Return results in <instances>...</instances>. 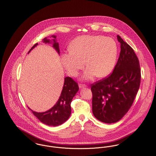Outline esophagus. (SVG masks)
Here are the masks:
<instances>
[{
    "label": "esophagus",
    "mask_w": 156,
    "mask_h": 156,
    "mask_svg": "<svg viewBox=\"0 0 156 156\" xmlns=\"http://www.w3.org/2000/svg\"><path fill=\"white\" fill-rule=\"evenodd\" d=\"M87 87V85H85V84H80L79 85V87L80 88H84V87Z\"/></svg>",
    "instance_id": "obj_1"
}]
</instances>
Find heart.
I'll use <instances>...</instances> for the list:
<instances>
[{
	"label": "heart",
	"instance_id": "heart-1",
	"mask_svg": "<svg viewBox=\"0 0 156 156\" xmlns=\"http://www.w3.org/2000/svg\"><path fill=\"white\" fill-rule=\"evenodd\" d=\"M71 50L62 54L61 61L68 73L76 76L88 66L82 78L92 80L97 75L104 77L115 67L118 48L111 38L102 36H82L76 37L70 45Z\"/></svg>",
	"mask_w": 156,
	"mask_h": 156
}]
</instances>
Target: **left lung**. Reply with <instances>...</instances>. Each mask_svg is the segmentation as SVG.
<instances>
[{"instance_id": "obj_1", "label": "left lung", "mask_w": 156, "mask_h": 156, "mask_svg": "<svg viewBox=\"0 0 156 156\" xmlns=\"http://www.w3.org/2000/svg\"><path fill=\"white\" fill-rule=\"evenodd\" d=\"M120 52L111 74L90 85L92 112L105 123L118 122L126 114L139 89L141 71L133 48L117 36Z\"/></svg>"}]
</instances>
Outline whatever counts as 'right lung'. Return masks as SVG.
<instances>
[{
  "mask_svg": "<svg viewBox=\"0 0 156 156\" xmlns=\"http://www.w3.org/2000/svg\"><path fill=\"white\" fill-rule=\"evenodd\" d=\"M51 37L52 47L59 54V45L57 42L56 36H52ZM43 43H51V41L45 37L43 39ZM37 45L38 43L34 45L28 53ZM78 90V83L71 77L67 76L64 78V86L59 99L52 108L44 112H36L32 111L29 108V109L37 119L45 125L48 126H59L69 118L71 113V103Z\"/></svg>",
  "mask_w": 156,
  "mask_h": 156,
  "instance_id": "right-lung-1",
  "label": "right lung"
}]
</instances>
